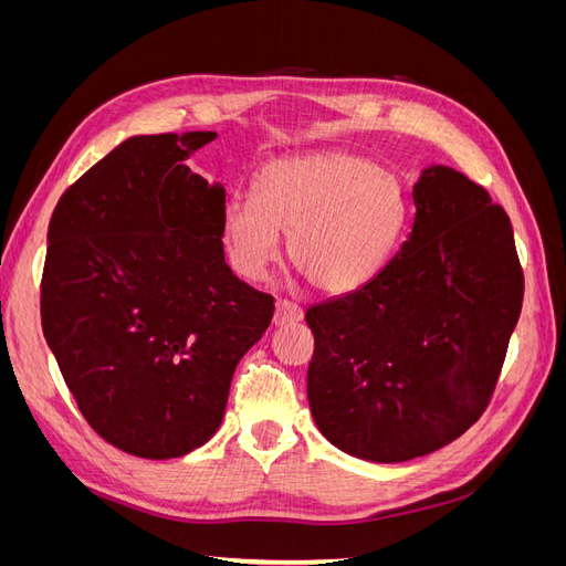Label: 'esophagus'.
I'll return each mask as SVG.
<instances>
[{"mask_svg": "<svg viewBox=\"0 0 566 566\" xmlns=\"http://www.w3.org/2000/svg\"><path fill=\"white\" fill-rule=\"evenodd\" d=\"M304 312L302 306L295 302H287V300H279L276 302V312H273V325H287V323H297L302 321Z\"/></svg>", "mask_w": 566, "mask_h": 566, "instance_id": "1", "label": "esophagus"}]
</instances>
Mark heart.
Instances as JSON below:
<instances>
[{"label":"heart","mask_w":566,"mask_h":566,"mask_svg":"<svg viewBox=\"0 0 566 566\" xmlns=\"http://www.w3.org/2000/svg\"><path fill=\"white\" fill-rule=\"evenodd\" d=\"M408 221L401 179L361 153L331 148L269 163L252 198L221 212L229 262L250 281L264 279L283 254L325 295L370 283L397 252Z\"/></svg>","instance_id":"1"}]
</instances>
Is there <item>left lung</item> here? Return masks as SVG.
I'll return each mask as SVG.
<instances>
[{
	"label": "left lung",
	"instance_id": "obj_1",
	"mask_svg": "<svg viewBox=\"0 0 566 566\" xmlns=\"http://www.w3.org/2000/svg\"><path fill=\"white\" fill-rule=\"evenodd\" d=\"M413 229L364 287L314 304V422L339 451L403 462L484 413L515 331L524 273L510 217L447 165L413 184Z\"/></svg>",
	"mask_w": 566,
	"mask_h": 566
}]
</instances>
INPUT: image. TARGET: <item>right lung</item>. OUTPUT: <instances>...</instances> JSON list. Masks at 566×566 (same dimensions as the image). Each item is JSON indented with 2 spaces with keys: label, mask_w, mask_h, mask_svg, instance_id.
Instances as JSON below:
<instances>
[{
  "label": "right lung",
  "mask_w": 566,
  "mask_h": 566,
  "mask_svg": "<svg viewBox=\"0 0 566 566\" xmlns=\"http://www.w3.org/2000/svg\"><path fill=\"white\" fill-rule=\"evenodd\" d=\"M214 136H129L49 221L46 345L84 420L136 458H179L219 430L235 366L273 316V297L224 262V184L186 165Z\"/></svg>",
  "instance_id": "add662e5"
}]
</instances>
